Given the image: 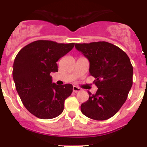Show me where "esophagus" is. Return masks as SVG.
<instances>
[{"label": "esophagus", "instance_id": "esophagus-1", "mask_svg": "<svg viewBox=\"0 0 147 147\" xmlns=\"http://www.w3.org/2000/svg\"><path fill=\"white\" fill-rule=\"evenodd\" d=\"M73 91L75 92V93H76V92H80L81 91V89H80V88H78V87L74 85V86H73Z\"/></svg>", "mask_w": 147, "mask_h": 147}]
</instances>
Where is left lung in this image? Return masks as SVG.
<instances>
[{
    "mask_svg": "<svg viewBox=\"0 0 147 147\" xmlns=\"http://www.w3.org/2000/svg\"><path fill=\"white\" fill-rule=\"evenodd\" d=\"M75 47L89 60L90 74L98 88L95 94L88 92L89 98L82 104V113L94 120H107L120 110L132 88L130 59L120 48L105 41L76 43Z\"/></svg>",
    "mask_w": 147,
    "mask_h": 147,
    "instance_id": "8db88e82",
    "label": "left lung"
}]
</instances>
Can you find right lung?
Wrapping results in <instances>:
<instances>
[{"label":"right lung","instance_id":"obj_1","mask_svg":"<svg viewBox=\"0 0 147 147\" xmlns=\"http://www.w3.org/2000/svg\"><path fill=\"white\" fill-rule=\"evenodd\" d=\"M74 43L37 40L18 52L12 76L18 95L26 108L36 117L51 119L60 115L73 85L52 82L51 72H57V62L74 48Z\"/></svg>","mask_w":147,"mask_h":147}]
</instances>
